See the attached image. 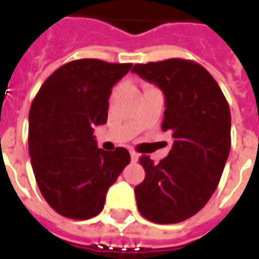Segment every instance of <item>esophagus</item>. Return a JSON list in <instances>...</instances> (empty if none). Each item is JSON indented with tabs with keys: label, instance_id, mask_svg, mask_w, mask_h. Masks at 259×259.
Here are the masks:
<instances>
[{
	"label": "esophagus",
	"instance_id": "34e87169",
	"mask_svg": "<svg viewBox=\"0 0 259 259\" xmlns=\"http://www.w3.org/2000/svg\"><path fill=\"white\" fill-rule=\"evenodd\" d=\"M130 158H132V162H137L139 159V154L136 151H130Z\"/></svg>",
	"mask_w": 259,
	"mask_h": 259
}]
</instances>
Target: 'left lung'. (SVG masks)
<instances>
[{"label": "left lung", "instance_id": "obj_1", "mask_svg": "<svg viewBox=\"0 0 259 259\" xmlns=\"http://www.w3.org/2000/svg\"><path fill=\"white\" fill-rule=\"evenodd\" d=\"M132 72L165 94L162 130L174 146L154 163L140 157L146 178L135 187L137 208L154 223L189 219L211 198L230 151V109L217 80L190 59L137 64Z\"/></svg>", "mask_w": 259, "mask_h": 259}]
</instances>
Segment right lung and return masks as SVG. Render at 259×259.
I'll return each instance as SVG.
<instances>
[{"label": "right lung", "mask_w": 259, "mask_h": 259, "mask_svg": "<svg viewBox=\"0 0 259 259\" xmlns=\"http://www.w3.org/2000/svg\"><path fill=\"white\" fill-rule=\"evenodd\" d=\"M132 64L76 59L42 83L29 112V155L44 200L59 215L96 217L105 194L130 162L123 147L104 151L94 126L107 123L109 96Z\"/></svg>", "instance_id": "right-lung-1"}]
</instances>
